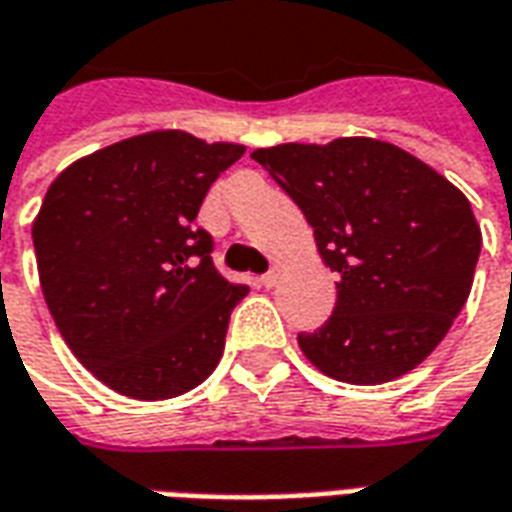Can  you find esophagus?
<instances>
[{"instance_id": "1", "label": "esophagus", "mask_w": 512, "mask_h": 512, "mask_svg": "<svg viewBox=\"0 0 512 512\" xmlns=\"http://www.w3.org/2000/svg\"><path fill=\"white\" fill-rule=\"evenodd\" d=\"M277 282H279V268H271L268 274H263V277H260V285H263V288H274Z\"/></svg>"}]
</instances>
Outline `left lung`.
I'll use <instances>...</instances> for the list:
<instances>
[{"label":"left lung","instance_id":"obj_1","mask_svg":"<svg viewBox=\"0 0 512 512\" xmlns=\"http://www.w3.org/2000/svg\"><path fill=\"white\" fill-rule=\"evenodd\" d=\"M252 158L299 205L318 255L340 277L332 318L299 334L304 356L359 386L422 365L472 290L483 235L466 194L370 136L257 147Z\"/></svg>","mask_w":512,"mask_h":512}]
</instances>
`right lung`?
<instances>
[{
	"label": "right lung",
	"instance_id": "add662e5",
	"mask_svg": "<svg viewBox=\"0 0 512 512\" xmlns=\"http://www.w3.org/2000/svg\"><path fill=\"white\" fill-rule=\"evenodd\" d=\"M244 150L147 131L73 161L46 191L32 222L43 299L73 356L120 395L178 397L219 365L249 288L213 268L194 219Z\"/></svg>",
	"mask_w": 512,
	"mask_h": 512
}]
</instances>
